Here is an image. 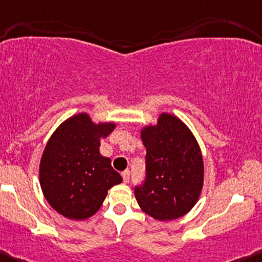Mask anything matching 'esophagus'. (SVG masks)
Listing matches in <instances>:
<instances>
[{"mask_svg":"<svg viewBox=\"0 0 262 262\" xmlns=\"http://www.w3.org/2000/svg\"><path fill=\"white\" fill-rule=\"evenodd\" d=\"M122 179H123V183H128V180H130V171L128 170H125L122 171Z\"/></svg>","mask_w":262,"mask_h":262,"instance_id":"1","label":"esophagus"}]
</instances>
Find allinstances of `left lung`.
<instances>
[{
  "mask_svg": "<svg viewBox=\"0 0 262 262\" xmlns=\"http://www.w3.org/2000/svg\"><path fill=\"white\" fill-rule=\"evenodd\" d=\"M146 149V180L135 189L142 212L158 221L183 217L202 193L204 164L190 128L171 113L159 115L155 125L140 130Z\"/></svg>",
  "mask_w": 262,
  "mask_h": 262,
  "instance_id": "left-lung-1",
  "label": "left lung"
}]
</instances>
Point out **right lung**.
Returning <instances> with one entry per match:
<instances>
[{"instance_id":"add662e5","label":"right lung","mask_w":262,"mask_h":262,"mask_svg":"<svg viewBox=\"0 0 262 262\" xmlns=\"http://www.w3.org/2000/svg\"><path fill=\"white\" fill-rule=\"evenodd\" d=\"M116 122H93L78 113L58 126L42 151L39 180L51 208L68 220L83 221L98 212L107 191L122 183L101 155V140L115 130Z\"/></svg>"}]
</instances>
